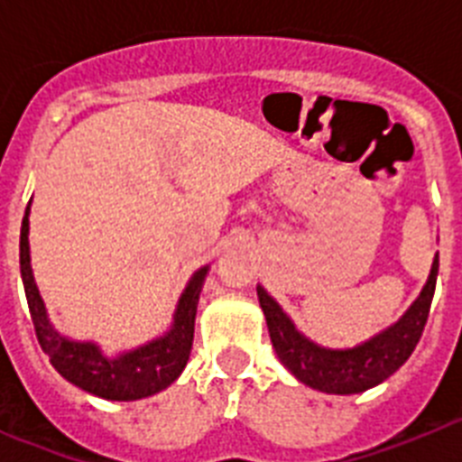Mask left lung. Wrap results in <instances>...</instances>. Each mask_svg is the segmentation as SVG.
Returning <instances> with one entry per match:
<instances>
[{
    "label": "left lung",
    "instance_id": "8db88e82",
    "mask_svg": "<svg viewBox=\"0 0 462 462\" xmlns=\"http://www.w3.org/2000/svg\"><path fill=\"white\" fill-rule=\"evenodd\" d=\"M438 268L439 256H435L421 296L416 298L414 305L407 310L398 324L379 333L365 345L345 349V352L324 349L300 336L293 328L291 319L282 312L280 305L259 287V303L266 314L273 349L293 377L317 391L349 395L373 389L391 377L411 356L414 346L421 340L428 312H430L432 293L438 284Z\"/></svg>",
    "mask_w": 462,
    "mask_h": 462
}]
</instances>
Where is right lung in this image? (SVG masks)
I'll return each instance as SVG.
<instances>
[{"mask_svg": "<svg viewBox=\"0 0 462 462\" xmlns=\"http://www.w3.org/2000/svg\"><path fill=\"white\" fill-rule=\"evenodd\" d=\"M27 212L30 208L24 210L23 226H20V275H23L24 296L30 305L36 337H39L41 349L51 358L52 368L64 379L76 383L79 389L106 400L148 398L173 383L189 358L191 340H194L196 303H199V293H201L208 268H201L187 284L178 312H175L173 328L164 337L141 346L136 352L125 354V356L106 358L89 342H69L67 337L57 336L52 326L48 324L46 308H43L30 268Z\"/></svg>", "mask_w": 462, "mask_h": 462, "instance_id": "add662e5", "label": "right lung"}]
</instances>
